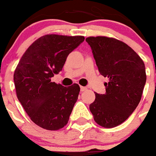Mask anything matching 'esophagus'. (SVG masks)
Segmentation results:
<instances>
[{"instance_id": "1", "label": "esophagus", "mask_w": 156, "mask_h": 156, "mask_svg": "<svg viewBox=\"0 0 156 156\" xmlns=\"http://www.w3.org/2000/svg\"><path fill=\"white\" fill-rule=\"evenodd\" d=\"M80 90H81L82 92H83L85 91V90H87V88H86V87H83V86H81V87H80Z\"/></svg>"}]
</instances>
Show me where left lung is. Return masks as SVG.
<instances>
[{
	"mask_svg": "<svg viewBox=\"0 0 156 156\" xmlns=\"http://www.w3.org/2000/svg\"><path fill=\"white\" fill-rule=\"evenodd\" d=\"M98 71L108 78L106 93H95L89 105L94 119L100 126L114 128L129 117L140 101L146 82L140 57L122 41L108 37H88Z\"/></svg>",
	"mask_w": 156,
	"mask_h": 156,
	"instance_id": "obj_1",
	"label": "left lung"
}]
</instances>
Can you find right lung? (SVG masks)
<instances>
[{
    "instance_id": "add662e5",
    "label": "right lung",
    "mask_w": 156,
    "mask_h": 156,
    "mask_svg": "<svg viewBox=\"0 0 156 156\" xmlns=\"http://www.w3.org/2000/svg\"><path fill=\"white\" fill-rule=\"evenodd\" d=\"M84 41L83 36L48 34L37 39L20 59L14 73L17 98L31 120L48 130L68 124L80 87H64L51 78L62 69L68 54Z\"/></svg>"
}]
</instances>
